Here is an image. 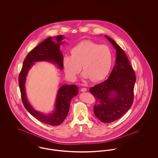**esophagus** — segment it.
Returning <instances> with one entry per match:
<instances>
[{
	"mask_svg": "<svg viewBox=\"0 0 158 158\" xmlns=\"http://www.w3.org/2000/svg\"><path fill=\"white\" fill-rule=\"evenodd\" d=\"M86 90H87V89H86V88H85V87H83V88H81V92H86Z\"/></svg>",
	"mask_w": 158,
	"mask_h": 158,
	"instance_id": "obj_1",
	"label": "esophagus"
}]
</instances>
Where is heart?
<instances>
[{"instance_id": "heart-1", "label": "heart", "mask_w": 158, "mask_h": 158, "mask_svg": "<svg viewBox=\"0 0 158 158\" xmlns=\"http://www.w3.org/2000/svg\"><path fill=\"white\" fill-rule=\"evenodd\" d=\"M71 54L63 57L62 63L65 73L72 80H75L81 66L83 77L95 82L104 79L111 69L113 54L107 45L83 41L74 46Z\"/></svg>"}]
</instances>
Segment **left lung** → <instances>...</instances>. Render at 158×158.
I'll list each match as a JSON object with an SVG mask.
<instances>
[{"label":"left lung","instance_id":"8db88e82","mask_svg":"<svg viewBox=\"0 0 158 158\" xmlns=\"http://www.w3.org/2000/svg\"><path fill=\"white\" fill-rule=\"evenodd\" d=\"M105 36L116 50V63L108 79L90 87L89 92L95 96V116L101 122L109 123L122 117L131 107L136 76L123 50L111 38Z\"/></svg>","mask_w":158,"mask_h":158}]
</instances>
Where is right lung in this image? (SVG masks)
<instances>
[{
    "label": "right lung",
    "instance_id": "right-lung-1",
    "mask_svg": "<svg viewBox=\"0 0 158 158\" xmlns=\"http://www.w3.org/2000/svg\"><path fill=\"white\" fill-rule=\"evenodd\" d=\"M56 42L52 37H49L41 42L31 50L24 59L19 77V83L21 99L25 108L29 113L42 123L52 126L60 125L68 114L72 98L78 94V88L76 85L64 84L58 90L56 97L55 109L53 113L45 114L35 110L26 97L25 83L27 73L33 63L39 61H47L56 64L60 69H63V55L60 50V45L63 42L62 35L55 37Z\"/></svg>",
    "mask_w": 158,
    "mask_h": 158
}]
</instances>
